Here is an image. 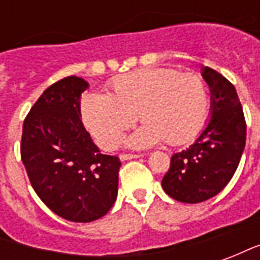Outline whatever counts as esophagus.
<instances>
[{
  "label": "esophagus",
  "mask_w": 260,
  "mask_h": 260,
  "mask_svg": "<svg viewBox=\"0 0 260 260\" xmlns=\"http://www.w3.org/2000/svg\"><path fill=\"white\" fill-rule=\"evenodd\" d=\"M142 157V154H126V153H122V154H119V158L124 161V160H131V158H138Z\"/></svg>",
  "instance_id": "1"
}]
</instances>
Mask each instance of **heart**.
Masks as SVG:
<instances>
[{
  "label": "heart",
  "mask_w": 260,
  "mask_h": 260,
  "mask_svg": "<svg viewBox=\"0 0 260 260\" xmlns=\"http://www.w3.org/2000/svg\"><path fill=\"white\" fill-rule=\"evenodd\" d=\"M207 108L209 93L201 76L171 68H147L114 79L108 96L87 94L82 102V117L106 150L119 146L136 115L145 125L131 136V146L161 141L178 146L201 131Z\"/></svg>",
  "instance_id": "heart-1"
}]
</instances>
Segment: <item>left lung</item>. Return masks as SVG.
I'll list each match as a JSON object with an SVG mask.
<instances>
[{
  "instance_id": "left-lung-1",
  "label": "left lung",
  "mask_w": 260,
  "mask_h": 260,
  "mask_svg": "<svg viewBox=\"0 0 260 260\" xmlns=\"http://www.w3.org/2000/svg\"><path fill=\"white\" fill-rule=\"evenodd\" d=\"M202 76L212 91V118L191 146L171 157L161 181L164 192L184 203H199L223 191L246 141L245 117L234 85L207 67Z\"/></svg>"
}]
</instances>
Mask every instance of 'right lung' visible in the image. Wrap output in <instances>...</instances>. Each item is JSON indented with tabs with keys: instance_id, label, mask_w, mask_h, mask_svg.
I'll return each instance as SVG.
<instances>
[{
	"instance_id": "right-lung-1",
	"label": "right lung",
	"mask_w": 260,
	"mask_h": 260,
	"mask_svg": "<svg viewBox=\"0 0 260 260\" xmlns=\"http://www.w3.org/2000/svg\"><path fill=\"white\" fill-rule=\"evenodd\" d=\"M87 82L67 76L48 86L23 121L20 157L33 189L59 217L89 223L113 207L121 161L102 154L80 119Z\"/></svg>"
}]
</instances>
